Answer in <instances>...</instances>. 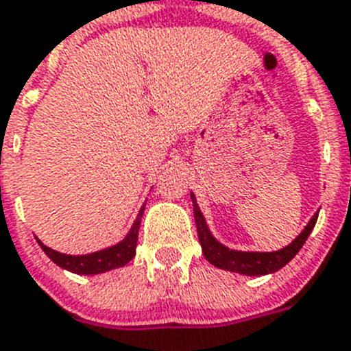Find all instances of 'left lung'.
<instances>
[{
  "instance_id": "left-lung-1",
  "label": "left lung",
  "mask_w": 351,
  "mask_h": 351,
  "mask_svg": "<svg viewBox=\"0 0 351 351\" xmlns=\"http://www.w3.org/2000/svg\"><path fill=\"white\" fill-rule=\"evenodd\" d=\"M190 197H192L193 202L197 234H199V242H201L204 258L215 267L230 271V273L244 274V276H265V274H273L282 267H285L287 263L296 256L298 251L303 247L305 240L308 239V234L314 230L317 215H319V210H317L308 221V224L305 226V230L301 231L291 244L278 249V251H265V253L263 251H239V249H230L213 237V233H211L206 224V219L202 215L201 208L197 204L195 193L190 192Z\"/></svg>"
}]
</instances>
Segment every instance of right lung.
Wrapping results in <instances>:
<instances>
[{
	"label": "right lung",
	"mask_w": 351,
	"mask_h": 351,
	"mask_svg": "<svg viewBox=\"0 0 351 351\" xmlns=\"http://www.w3.org/2000/svg\"><path fill=\"white\" fill-rule=\"evenodd\" d=\"M145 204H147V201L143 202V206L138 211V215H136L134 222H132L125 237L117 244L109 245V247L98 249V251H93V253L88 254H66L48 247L36 237L37 244L45 251L46 256L53 263H57L60 269H66L69 273L80 274V276L82 274L84 276H95V274H102L107 273V271H112V269L123 267L134 258L136 245H138V231H140Z\"/></svg>",
	"instance_id": "1"
}]
</instances>
